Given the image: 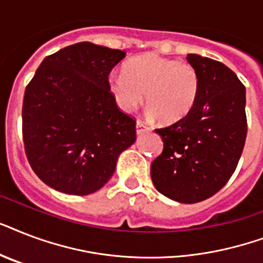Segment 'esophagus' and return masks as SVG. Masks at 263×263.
I'll use <instances>...</instances> for the list:
<instances>
[{
    "mask_svg": "<svg viewBox=\"0 0 263 263\" xmlns=\"http://www.w3.org/2000/svg\"><path fill=\"white\" fill-rule=\"evenodd\" d=\"M147 131H150V128H148L146 124L142 123V121H136V132H138V134H143V132Z\"/></svg>",
    "mask_w": 263,
    "mask_h": 263,
    "instance_id": "esophagus-1",
    "label": "esophagus"
}]
</instances>
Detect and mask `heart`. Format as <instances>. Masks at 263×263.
<instances>
[{
    "label": "heart",
    "mask_w": 263,
    "mask_h": 263,
    "mask_svg": "<svg viewBox=\"0 0 263 263\" xmlns=\"http://www.w3.org/2000/svg\"><path fill=\"white\" fill-rule=\"evenodd\" d=\"M107 87L117 106L131 113L146 97L150 117L175 124L190 116L200 92V76L194 65L146 53L129 60L124 73H111Z\"/></svg>",
    "instance_id": "b5f03b06"
}]
</instances>
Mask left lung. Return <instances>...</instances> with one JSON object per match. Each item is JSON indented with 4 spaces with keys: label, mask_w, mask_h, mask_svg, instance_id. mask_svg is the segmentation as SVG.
I'll return each instance as SVG.
<instances>
[{
    "label": "left lung",
    "mask_w": 263,
    "mask_h": 263,
    "mask_svg": "<svg viewBox=\"0 0 263 263\" xmlns=\"http://www.w3.org/2000/svg\"><path fill=\"white\" fill-rule=\"evenodd\" d=\"M200 76L196 106L185 119L157 128L164 150L152 162L156 188L181 203L213 196L231 179L247 136L246 88L220 61L188 54Z\"/></svg>",
    "instance_id": "left-lung-1"
}]
</instances>
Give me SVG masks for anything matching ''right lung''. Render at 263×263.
<instances>
[{"instance_id": "obj_1", "label": "right lung", "mask_w": 263, "mask_h": 263, "mask_svg": "<svg viewBox=\"0 0 263 263\" xmlns=\"http://www.w3.org/2000/svg\"><path fill=\"white\" fill-rule=\"evenodd\" d=\"M125 51L80 42L47 55L23 99V140L31 168L71 195L98 191L120 153L136 140V121L120 110L107 78Z\"/></svg>"}]
</instances>
